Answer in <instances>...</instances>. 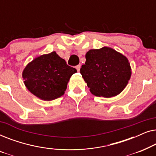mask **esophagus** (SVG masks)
<instances>
[{"label":"esophagus","instance_id":"esophagus-1","mask_svg":"<svg viewBox=\"0 0 156 156\" xmlns=\"http://www.w3.org/2000/svg\"><path fill=\"white\" fill-rule=\"evenodd\" d=\"M80 68H81V65H76V70H77V72H80Z\"/></svg>","mask_w":156,"mask_h":156}]
</instances>
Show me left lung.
<instances>
[{
	"label": "left lung",
	"instance_id": "left-lung-1",
	"mask_svg": "<svg viewBox=\"0 0 156 156\" xmlns=\"http://www.w3.org/2000/svg\"><path fill=\"white\" fill-rule=\"evenodd\" d=\"M85 57L86 62L80 73L92 94L113 97L126 87L131 76V68L124 55L104 47L89 50Z\"/></svg>",
	"mask_w": 156,
	"mask_h": 156
}]
</instances>
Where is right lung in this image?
Masks as SVG:
<instances>
[{"mask_svg": "<svg viewBox=\"0 0 156 156\" xmlns=\"http://www.w3.org/2000/svg\"><path fill=\"white\" fill-rule=\"evenodd\" d=\"M76 69L67 65L55 52L36 57L23 72L24 84L30 92L44 101L65 94L67 83Z\"/></svg>", "mask_w": 156, "mask_h": 156, "instance_id": "right-lung-1", "label": "right lung"}]
</instances>
